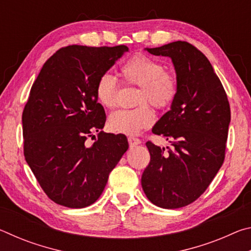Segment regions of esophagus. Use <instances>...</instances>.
Instances as JSON below:
<instances>
[{
  "mask_svg": "<svg viewBox=\"0 0 251 251\" xmlns=\"http://www.w3.org/2000/svg\"><path fill=\"white\" fill-rule=\"evenodd\" d=\"M128 143H129L130 147H135V146L139 145V144L142 143V141L137 137H131V136H130V137H128Z\"/></svg>",
  "mask_w": 251,
  "mask_h": 251,
  "instance_id": "1",
  "label": "esophagus"
}]
</instances>
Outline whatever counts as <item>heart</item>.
<instances>
[{"mask_svg":"<svg viewBox=\"0 0 251 251\" xmlns=\"http://www.w3.org/2000/svg\"><path fill=\"white\" fill-rule=\"evenodd\" d=\"M121 73L126 83L139 86L136 99L139 105L110 114L108 127L114 133L135 135L154 123V113L147 103L158 109L169 107L177 96L178 82L175 75L165 71L160 62L144 54H136L126 61ZM117 92L118 83L115 76L110 73L101 74L95 85L97 100L106 108L115 107Z\"/></svg>","mask_w":251,"mask_h":251,"instance_id":"1","label":"heart"}]
</instances>
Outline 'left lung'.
Here are the masks:
<instances>
[{
    "label": "left lung",
    "instance_id": "left-lung-1",
    "mask_svg": "<svg viewBox=\"0 0 251 251\" xmlns=\"http://www.w3.org/2000/svg\"><path fill=\"white\" fill-rule=\"evenodd\" d=\"M145 50L172 58L178 93L171 110L151 129L173 147L165 151L146 143L151 161L142 175V187L154 205L176 209L201 197L222 167L230 106L210 62L194 45L177 41Z\"/></svg>",
    "mask_w": 251,
    "mask_h": 251
}]
</instances>
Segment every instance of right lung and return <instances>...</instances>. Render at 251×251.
<instances>
[{
	"instance_id": "add662e5",
	"label": "right lung",
	"mask_w": 251,
	"mask_h": 251,
	"mask_svg": "<svg viewBox=\"0 0 251 251\" xmlns=\"http://www.w3.org/2000/svg\"><path fill=\"white\" fill-rule=\"evenodd\" d=\"M127 50L125 45L62 48L45 62L31 88L22 115L25 160L58 205L94 203L128 150L125 135L100 131L106 115L95 95L97 79ZM94 131L98 139L87 147Z\"/></svg>"
}]
</instances>
